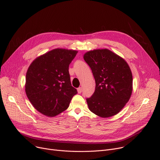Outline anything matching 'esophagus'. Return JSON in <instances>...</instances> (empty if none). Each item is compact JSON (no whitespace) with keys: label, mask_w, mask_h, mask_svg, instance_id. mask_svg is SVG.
<instances>
[{"label":"esophagus","mask_w":160,"mask_h":160,"mask_svg":"<svg viewBox=\"0 0 160 160\" xmlns=\"http://www.w3.org/2000/svg\"><path fill=\"white\" fill-rule=\"evenodd\" d=\"M77 91H78V92L79 94H80V93L82 92V88H78L77 89Z\"/></svg>","instance_id":"obj_1"}]
</instances>
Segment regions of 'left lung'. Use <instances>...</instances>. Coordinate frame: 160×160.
I'll use <instances>...</instances> for the list:
<instances>
[{
    "mask_svg": "<svg viewBox=\"0 0 160 160\" xmlns=\"http://www.w3.org/2000/svg\"><path fill=\"white\" fill-rule=\"evenodd\" d=\"M85 61L95 79V91L87 98L89 110L101 118L118 113L129 101L133 91V77L128 63L108 49L86 52Z\"/></svg>",
    "mask_w": 160,
    "mask_h": 160,
    "instance_id": "left-lung-1",
    "label": "left lung"
}]
</instances>
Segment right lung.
Masks as SVG:
<instances>
[{"label": "right lung", "mask_w": 160, "mask_h": 160, "mask_svg": "<svg viewBox=\"0 0 160 160\" xmlns=\"http://www.w3.org/2000/svg\"><path fill=\"white\" fill-rule=\"evenodd\" d=\"M76 50L53 49L31 64L26 74L25 92L33 107L48 117L66 110L77 91L71 85L69 66Z\"/></svg>", "instance_id": "obj_1"}]
</instances>
